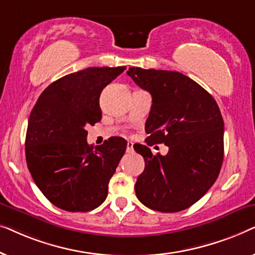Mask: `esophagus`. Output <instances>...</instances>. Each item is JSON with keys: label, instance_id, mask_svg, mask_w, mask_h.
<instances>
[{"label": "esophagus", "instance_id": "34e87169", "mask_svg": "<svg viewBox=\"0 0 255 255\" xmlns=\"http://www.w3.org/2000/svg\"><path fill=\"white\" fill-rule=\"evenodd\" d=\"M127 152H128V153H132V152H133V144H132V142H130V141L128 142Z\"/></svg>", "mask_w": 255, "mask_h": 255}]
</instances>
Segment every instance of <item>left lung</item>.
I'll list each match as a JSON object with an SVG mask.
<instances>
[{
	"instance_id": "obj_1",
	"label": "left lung",
	"mask_w": 255,
	"mask_h": 255,
	"mask_svg": "<svg viewBox=\"0 0 255 255\" xmlns=\"http://www.w3.org/2000/svg\"><path fill=\"white\" fill-rule=\"evenodd\" d=\"M127 73L152 95L146 144L165 143L170 148L166 156H153L148 146H133L145 160L135 195L152 210H184L204 196L221 172L224 121L218 104L182 73L139 67Z\"/></svg>"
}]
</instances>
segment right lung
I'll list each match as a JSON object with an SVG mask.
<instances>
[{"label":"right lung","mask_w":255,"mask_h":255,"mask_svg":"<svg viewBox=\"0 0 255 255\" xmlns=\"http://www.w3.org/2000/svg\"><path fill=\"white\" fill-rule=\"evenodd\" d=\"M89 67L65 75L41 93L30 114L25 156L34 183L62 210L87 212L106 201L108 184L127 149V140L87 142V125L101 121L100 95L125 71Z\"/></svg>","instance_id":"1"}]
</instances>
